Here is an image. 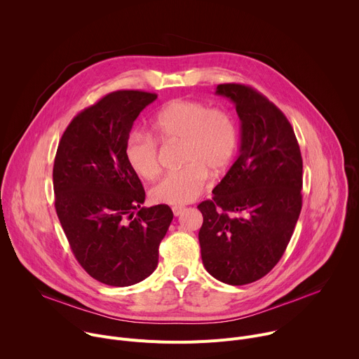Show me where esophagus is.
I'll return each mask as SVG.
<instances>
[{
  "instance_id": "obj_1",
  "label": "esophagus",
  "mask_w": 359,
  "mask_h": 359,
  "mask_svg": "<svg viewBox=\"0 0 359 359\" xmlns=\"http://www.w3.org/2000/svg\"><path fill=\"white\" fill-rule=\"evenodd\" d=\"M172 210H173V215H175V216H180V215L184 212V208H183V206H173Z\"/></svg>"
}]
</instances>
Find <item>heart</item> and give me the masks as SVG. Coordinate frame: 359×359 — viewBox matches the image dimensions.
<instances>
[{
    "label": "heart",
    "mask_w": 359,
    "mask_h": 359,
    "mask_svg": "<svg viewBox=\"0 0 359 359\" xmlns=\"http://www.w3.org/2000/svg\"><path fill=\"white\" fill-rule=\"evenodd\" d=\"M151 132L162 143L180 142V170L168 173L150 190L159 204L182 206L197 198L209 173L219 176L230 166L238 142L233 116L198 100L179 99L166 104L151 119ZM125 158L132 170L144 180L161 170L158 142L149 135L133 132L125 144Z\"/></svg>",
    "instance_id": "1"
}]
</instances>
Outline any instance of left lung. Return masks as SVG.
Masks as SVG:
<instances>
[{
	"label": "left lung",
	"mask_w": 359,
	"mask_h": 359,
	"mask_svg": "<svg viewBox=\"0 0 359 359\" xmlns=\"http://www.w3.org/2000/svg\"><path fill=\"white\" fill-rule=\"evenodd\" d=\"M241 122L237 161L201 201L198 231L204 269L216 280L244 285L280 262L302 206V158L285 115L264 95L241 83L217 85Z\"/></svg>",
	"instance_id": "1"
}]
</instances>
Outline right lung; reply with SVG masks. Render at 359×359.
<instances>
[{
  "mask_svg": "<svg viewBox=\"0 0 359 359\" xmlns=\"http://www.w3.org/2000/svg\"><path fill=\"white\" fill-rule=\"evenodd\" d=\"M156 97L108 93L72 119L54 162L55 209L75 259L112 287L133 285L156 270L173 220L166 204L142 208L144 189L125 158L133 122Z\"/></svg>",
  "mask_w": 359,
  "mask_h": 359,
  "instance_id": "add662e5",
  "label": "right lung"
}]
</instances>
